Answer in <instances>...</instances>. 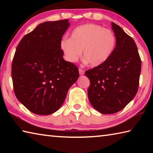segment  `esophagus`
I'll use <instances>...</instances> for the list:
<instances>
[{"instance_id":"34e87169","label":"esophagus","mask_w":153,"mask_h":153,"mask_svg":"<svg viewBox=\"0 0 153 153\" xmlns=\"http://www.w3.org/2000/svg\"><path fill=\"white\" fill-rule=\"evenodd\" d=\"M79 75H84V71L82 70V69H79Z\"/></svg>"}]
</instances>
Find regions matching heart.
Masks as SVG:
<instances>
[{
    "mask_svg": "<svg viewBox=\"0 0 153 153\" xmlns=\"http://www.w3.org/2000/svg\"><path fill=\"white\" fill-rule=\"evenodd\" d=\"M115 45L116 38L112 31L99 25L88 24L75 28L70 38L61 40L60 47L67 61L76 62L83 51L85 63L97 67L110 58Z\"/></svg>",
    "mask_w": 153,
    "mask_h": 153,
    "instance_id": "1",
    "label": "heart"
}]
</instances>
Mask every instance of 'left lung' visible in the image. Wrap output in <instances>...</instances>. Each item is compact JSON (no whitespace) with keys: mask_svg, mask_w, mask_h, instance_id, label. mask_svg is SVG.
Returning a JSON list of instances; mask_svg holds the SVG:
<instances>
[{"mask_svg":"<svg viewBox=\"0 0 153 153\" xmlns=\"http://www.w3.org/2000/svg\"><path fill=\"white\" fill-rule=\"evenodd\" d=\"M111 26L116 46L105 63L86 71L90 85L88 97L93 107L102 114L122 110L138 89L141 59L133 38L115 23Z\"/></svg>","mask_w":153,"mask_h":153,"instance_id":"obj_1","label":"left lung"}]
</instances>
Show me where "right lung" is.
Here are the masks:
<instances>
[{"instance_id": "1", "label": "right lung", "mask_w": 153, "mask_h": 153, "mask_svg": "<svg viewBox=\"0 0 153 153\" xmlns=\"http://www.w3.org/2000/svg\"><path fill=\"white\" fill-rule=\"evenodd\" d=\"M68 19L46 22L25 35L18 45L12 63L15 96L36 115L56 112L79 77L77 67L63 58L60 47Z\"/></svg>"}]
</instances>
